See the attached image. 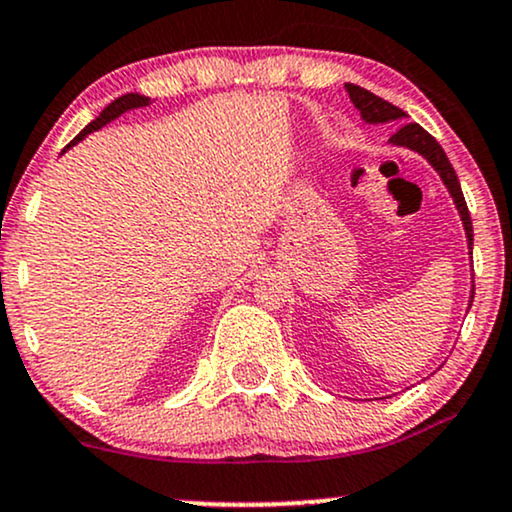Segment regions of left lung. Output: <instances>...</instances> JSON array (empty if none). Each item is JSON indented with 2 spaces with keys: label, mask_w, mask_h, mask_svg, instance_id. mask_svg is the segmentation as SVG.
Masks as SVG:
<instances>
[{
  "label": "left lung",
  "mask_w": 512,
  "mask_h": 512,
  "mask_svg": "<svg viewBox=\"0 0 512 512\" xmlns=\"http://www.w3.org/2000/svg\"><path fill=\"white\" fill-rule=\"evenodd\" d=\"M346 93H349L351 103H354L356 108L361 110V117L368 122V125H380V122L407 120V113H404V110H399L397 105L383 101V98H378V96H375V93L366 91V88H361V86H356V84H346ZM390 144L404 146V149L416 151V154L424 156L426 161L431 163L433 168H436V173L440 175V180H443L445 187H448V192H450L452 202H455L457 211H460V219L464 223V233H467L469 255H472V245H474L472 216H469V209H467V202H464L460 180H457L455 168H452V163L448 161V156H445L443 146H440L436 139H433L431 134L426 132L424 127L416 125V122H404V125L399 127L397 132L390 137ZM472 301H474V296L469 298V305H472Z\"/></svg>",
  "instance_id": "left-lung-1"
}]
</instances>
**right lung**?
Segmentation results:
<instances>
[{
  "label": "right lung",
  "mask_w": 512,
  "mask_h": 512,
  "mask_svg": "<svg viewBox=\"0 0 512 512\" xmlns=\"http://www.w3.org/2000/svg\"><path fill=\"white\" fill-rule=\"evenodd\" d=\"M151 103V98H146V96H139V93H127V96H120V98H115L113 103L108 105V108H103V113L96 117V120L93 122H88V125L81 129L79 134H76V137L72 139V142L67 144V149L69 146H74L76 142H81V139L86 137V134H91V132H96V129H101V127H105L108 125V122H113L115 117H120L122 113H127V110H134V108H144V105H149ZM64 149V151H67Z\"/></svg>",
  "instance_id": "obj_1"
}]
</instances>
